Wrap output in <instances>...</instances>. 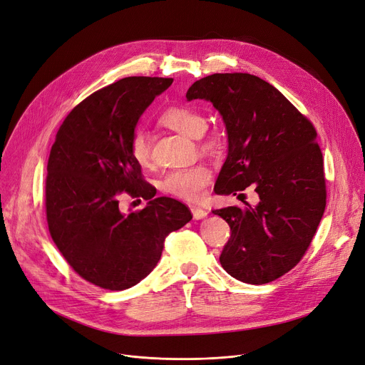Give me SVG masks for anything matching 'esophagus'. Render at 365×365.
<instances>
[{
    "instance_id": "34e87169",
    "label": "esophagus",
    "mask_w": 365,
    "mask_h": 365,
    "mask_svg": "<svg viewBox=\"0 0 365 365\" xmlns=\"http://www.w3.org/2000/svg\"><path fill=\"white\" fill-rule=\"evenodd\" d=\"M190 212H192V216H194L195 220L204 219V217H207V215H208L204 208H200V207H192V208H190Z\"/></svg>"
}]
</instances>
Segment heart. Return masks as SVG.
Wrapping results in <instances>:
<instances>
[{
  "instance_id": "obj_1",
  "label": "heart",
  "mask_w": 365,
  "mask_h": 365,
  "mask_svg": "<svg viewBox=\"0 0 365 365\" xmlns=\"http://www.w3.org/2000/svg\"><path fill=\"white\" fill-rule=\"evenodd\" d=\"M161 123L192 139H200L207 128V121L202 115L189 106H171L165 109L161 115ZM130 153L133 160L140 165L149 161V139L146 131L139 128L133 133ZM210 179L212 173L202 164L183 167L168 173L163 182V189L180 200L195 202L202 197L204 187Z\"/></svg>"
}]
</instances>
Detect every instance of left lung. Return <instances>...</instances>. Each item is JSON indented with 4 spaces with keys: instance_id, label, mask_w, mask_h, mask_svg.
<instances>
[{
    "instance_id": "obj_1",
    "label": "left lung",
    "mask_w": 365,
    "mask_h": 365,
    "mask_svg": "<svg viewBox=\"0 0 365 365\" xmlns=\"http://www.w3.org/2000/svg\"><path fill=\"white\" fill-rule=\"evenodd\" d=\"M186 99L212 102L226 127L227 157L215 192L237 195L252 185L260 200L255 207L242 201L241 208L213 212L231 227L222 267L256 285L282 277L308 250L325 210L314 125L281 91L250 73L204 76L189 87Z\"/></svg>"
}]
</instances>
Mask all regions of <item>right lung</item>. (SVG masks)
<instances>
[{"mask_svg": "<svg viewBox=\"0 0 365 365\" xmlns=\"http://www.w3.org/2000/svg\"><path fill=\"white\" fill-rule=\"evenodd\" d=\"M171 83L127 76L93 93L65 118L50 150V235L76 274L106 290H125L148 277L165 237L192 219L178 200L155 198V187L142 179V167L130 153L142 113ZM123 192L148 199L145 208L123 214Z\"/></svg>", "mask_w": 365, "mask_h": 365, "instance_id": "right-lung-1", "label": "right lung"}]
</instances>
